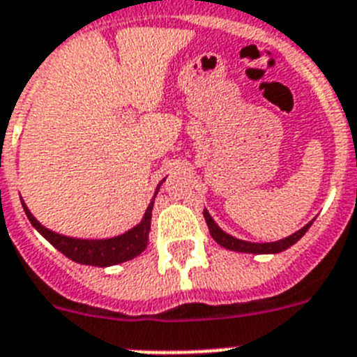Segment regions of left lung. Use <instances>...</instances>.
I'll return each mask as SVG.
<instances>
[{"mask_svg":"<svg viewBox=\"0 0 357 357\" xmlns=\"http://www.w3.org/2000/svg\"><path fill=\"white\" fill-rule=\"evenodd\" d=\"M204 218H206V224H208L209 234H211L213 240H215L218 245L229 249V251L248 252V255H276V252L287 251L291 245H294V243H296L298 240H300L307 231H309V227L312 225V222H314V220H310L309 224L303 225V227L298 229L296 233L289 234V236H285V238L282 240H276V242H248V240L236 238V236H233V234L225 233L220 225L213 220V216L209 215L208 209H204Z\"/></svg>","mask_w":357,"mask_h":357,"instance_id":"obj_1","label":"left lung"}]
</instances>
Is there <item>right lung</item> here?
Returning a JSON list of instances; mask_svg holds the SVG:
<instances>
[{
	"instance_id": "1",
	"label": "right lung",
	"mask_w": 357,
	"mask_h": 357,
	"mask_svg": "<svg viewBox=\"0 0 357 357\" xmlns=\"http://www.w3.org/2000/svg\"><path fill=\"white\" fill-rule=\"evenodd\" d=\"M166 178L158 182L157 190H155L153 199L146 208L142 220L137 225H133L132 229H128L126 233L112 236V238H74V236H65L56 231L47 229L45 225L39 224V220L30 213L26 208V204L21 199L23 209H25L26 216H29L30 224L39 231V233L48 240L59 252H63L70 260L83 264V266H96V267H109L123 264V261L133 260L139 257L148 245V234L149 227H151V209H153L155 197H157L160 185Z\"/></svg>"
}]
</instances>
